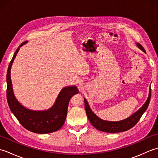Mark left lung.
Returning a JSON list of instances; mask_svg holds the SVG:
<instances>
[{"mask_svg": "<svg viewBox=\"0 0 158 158\" xmlns=\"http://www.w3.org/2000/svg\"><path fill=\"white\" fill-rule=\"evenodd\" d=\"M136 45L140 50H142L144 53H145V50L144 49V48L139 43H136ZM151 94H152V90H151L150 88L148 98H147L145 104L131 116L128 117L125 119L117 121V122H110V121H106L100 119V117H98L92 111V109H90L87 100L84 98L86 115L88 116V118L90 123H92V125L95 128L98 129L100 131L109 133L124 132V131L128 130L130 128H132L139 122L140 117L143 115V114L145 112L147 107L149 106L151 100Z\"/></svg>", "mask_w": 158, "mask_h": 158, "instance_id": "8db88e82", "label": "left lung"}]
</instances>
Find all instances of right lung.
I'll return each mask as SVG.
<instances>
[{
	"label": "right lung",
	"instance_id": "1",
	"mask_svg": "<svg viewBox=\"0 0 158 158\" xmlns=\"http://www.w3.org/2000/svg\"><path fill=\"white\" fill-rule=\"evenodd\" d=\"M27 43H22L17 49L13 58L9 63L6 73V98L10 110L23 127L32 132L37 134L52 133L61 128L66 118L69 103L71 97L78 94L76 85L63 88L54 104L47 110H35L27 109L16 99L13 90L11 79V69L13 61L18 53L19 48Z\"/></svg>",
	"mask_w": 158,
	"mask_h": 158
}]
</instances>
